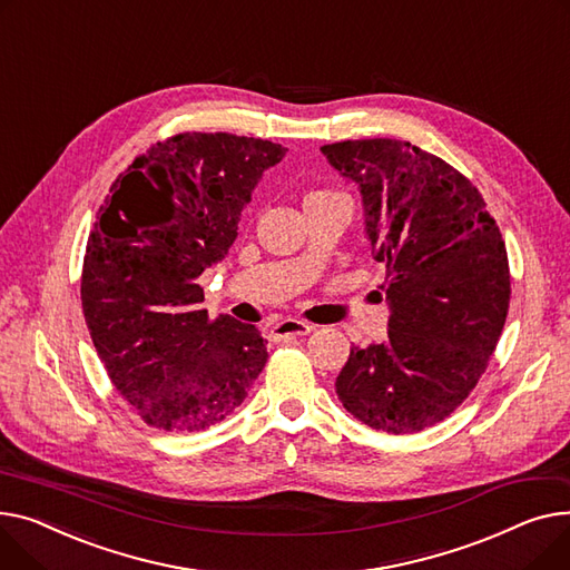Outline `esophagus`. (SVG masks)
<instances>
[{"label": "esophagus", "instance_id": "1", "mask_svg": "<svg viewBox=\"0 0 570 570\" xmlns=\"http://www.w3.org/2000/svg\"><path fill=\"white\" fill-rule=\"evenodd\" d=\"M313 331V324L308 322H301V320H283L278 322L272 333L276 341H285V338H298V336H308V333Z\"/></svg>", "mask_w": 570, "mask_h": 570}]
</instances>
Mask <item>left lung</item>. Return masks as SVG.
<instances>
[{
	"label": "left lung",
	"instance_id": "8db88e82",
	"mask_svg": "<svg viewBox=\"0 0 570 570\" xmlns=\"http://www.w3.org/2000/svg\"><path fill=\"white\" fill-rule=\"evenodd\" d=\"M320 151L361 193L391 313L384 343L352 347L336 393L365 425L419 432L455 412L485 373L509 313L507 246L479 188L442 158L391 138Z\"/></svg>",
	"mask_w": 570,
	"mask_h": 570
}]
</instances>
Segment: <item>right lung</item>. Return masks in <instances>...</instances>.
<instances>
[{"instance_id": "right-lung-1", "label": "right lung", "mask_w": 570, "mask_h": 570, "mask_svg": "<svg viewBox=\"0 0 570 570\" xmlns=\"http://www.w3.org/2000/svg\"><path fill=\"white\" fill-rule=\"evenodd\" d=\"M285 151L181 132L132 160L98 209L82 266L85 322L115 389L158 430L220 423L262 373L257 326L209 320L197 278L227 255L255 186Z\"/></svg>"}]
</instances>
